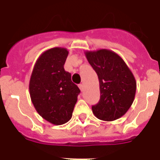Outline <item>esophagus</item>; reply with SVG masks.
Instances as JSON below:
<instances>
[{"mask_svg":"<svg viewBox=\"0 0 160 160\" xmlns=\"http://www.w3.org/2000/svg\"><path fill=\"white\" fill-rule=\"evenodd\" d=\"M79 88H80V91H83V90H84V85L83 83H80V84H79Z\"/></svg>","mask_w":160,"mask_h":160,"instance_id":"obj_1","label":"esophagus"}]
</instances>
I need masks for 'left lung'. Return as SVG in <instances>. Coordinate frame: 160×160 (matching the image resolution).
<instances>
[{"instance_id":"left-lung-1","label":"left lung","mask_w":160,"mask_h":160,"mask_svg":"<svg viewBox=\"0 0 160 160\" xmlns=\"http://www.w3.org/2000/svg\"><path fill=\"white\" fill-rule=\"evenodd\" d=\"M88 62L99 80L100 101L92 106L98 119L113 121L122 117L134 100L137 83L123 58L108 49L86 51Z\"/></svg>"}]
</instances>
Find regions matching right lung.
I'll use <instances>...</instances> for the list:
<instances>
[{
  "instance_id": "obj_1",
  "label": "right lung",
  "mask_w": 160,
  "mask_h": 160,
  "mask_svg": "<svg viewBox=\"0 0 160 160\" xmlns=\"http://www.w3.org/2000/svg\"><path fill=\"white\" fill-rule=\"evenodd\" d=\"M69 55L65 48H53L43 52L32 69L29 95L38 114L54 125L71 119L80 91L64 69Z\"/></svg>"
}]
</instances>
